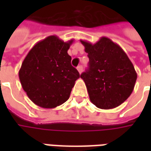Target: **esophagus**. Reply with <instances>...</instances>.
Returning <instances> with one entry per match:
<instances>
[{
  "instance_id": "esophagus-1",
  "label": "esophagus",
  "mask_w": 151,
  "mask_h": 151,
  "mask_svg": "<svg viewBox=\"0 0 151 151\" xmlns=\"http://www.w3.org/2000/svg\"><path fill=\"white\" fill-rule=\"evenodd\" d=\"M77 69H78V71L79 72V73H81L82 71V65H79L77 67Z\"/></svg>"
}]
</instances>
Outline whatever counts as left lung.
Wrapping results in <instances>:
<instances>
[{
	"label": "left lung",
	"mask_w": 151,
	"mask_h": 151,
	"mask_svg": "<svg viewBox=\"0 0 151 151\" xmlns=\"http://www.w3.org/2000/svg\"><path fill=\"white\" fill-rule=\"evenodd\" d=\"M88 53L89 69L81 74L93 104L102 109L120 106L135 86L137 73L124 50L107 37L94 44L80 40Z\"/></svg>",
	"instance_id": "8db88e82"
}]
</instances>
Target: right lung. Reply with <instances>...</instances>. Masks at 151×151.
<instances>
[{"instance_id":"right-lung-1","label":"right lung","mask_w":151,"mask_h":151,"mask_svg":"<svg viewBox=\"0 0 151 151\" xmlns=\"http://www.w3.org/2000/svg\"><path fill=\"white\" fill-rule=\"evenodd\" d=\"M73 42L50 35L35 44L18 72L22 89L31 101L43 108H54L68 100L80 78L68 54Z\"/></svg>"}]
</instances>
